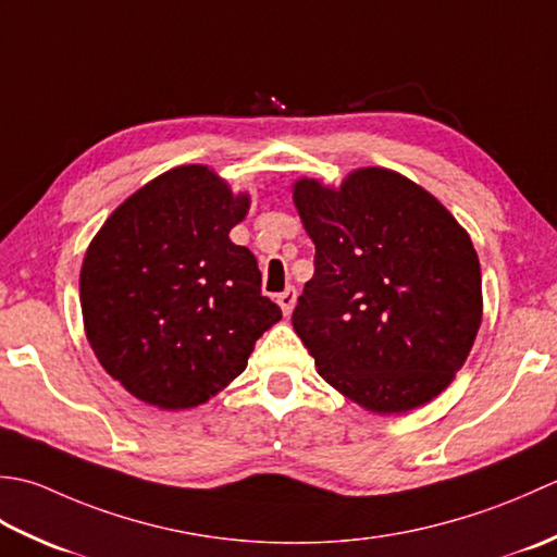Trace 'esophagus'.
<instances>
[{
	"mask_svg": "<svg viewBox=\"0 0 557 557\" xmlns=\"http://www.w3.org/2000/svg\"><path fill=\"white\" fill-rule=\"evenodd\" d=\"M295 298H298V293H295V288H293V286H288L286 290L276 295V302L281 305L283 314H290V312H293V308H295Z\"/></svg>",
	"mask_w": 557,
	"mask_h": 557,
	"instance_id": "esophagus-1",
	"label": "esophagus"
}]
</instances>
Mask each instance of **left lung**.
<instances>
[{"instance_id":"1","label":"left lung","mask_w":557,"mask_h":557,"mask_svg":"<svg viewBox=\"0 0 557 557\" xmlns=\"http://www.w3.org/2000/svg\"><path fill=\"white\" fill-rule=\"evenodd\" d=\"M293 201L314 276L293 310L322 377L377 413H401L451 382L481 326V264L467 231L411 180L362 168Z\"/></svg>"}]
</instances>
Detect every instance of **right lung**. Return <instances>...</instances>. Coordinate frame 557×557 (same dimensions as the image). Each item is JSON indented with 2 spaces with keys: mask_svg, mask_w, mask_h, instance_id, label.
<instances>
[{
  "mask_svg": "<svg viewBox=\"0 0 557 557\" xmlns=\"http://www.w3.org/2000/svg\"><path fill=\"white\" fill-rule=\"evenodd\" d=\"M247 207L209 168L183 165L132 195L90 243L86 336L136 399L165 411L203 404L281 320L255 255L228 237Z\"/></svg>",
  "mask_w": 557,
  "mask_h": 557,
  "instance_id": "right-lung-1",
  "label": "right lung"
}]
</instances>
